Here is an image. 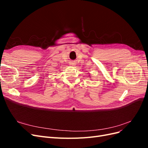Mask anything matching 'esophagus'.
<instances>
[{
    "mask_svg": "<svg viewBox=\"0 0 148 148\" xmlns=\"http://www.w3.org/2000/svg\"><path fill=\"white\" fill-rule=\"evenodd\" d=\"M73 64H73V63H71V64H70V65H73Z\"/></svg>",
    "mask_w": 148,
    "mask_h": 148,
    "instance_id": "34e87169",
    "label": "esophagus"
}]
</instances>
